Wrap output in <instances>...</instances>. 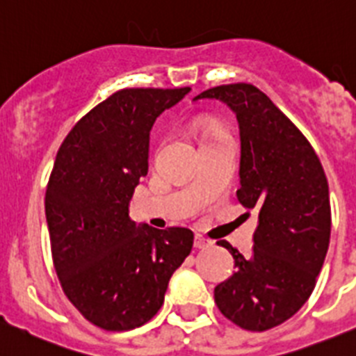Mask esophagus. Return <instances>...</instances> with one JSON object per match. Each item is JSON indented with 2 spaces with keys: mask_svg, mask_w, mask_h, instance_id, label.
<instances>
[{
  "mask_svg": "<svg viewBox=\"0 0 356 356\" xmlns=\"http://www.w3.org/2000/svg\"><path fill=\"white\" fill-rule=\"evenodd\" d=\"M207 245H211V241L204 238L202 235H195V248L204 249V248H207Z\"/></svg>",
  "mask_w": 356,
  "mask_h": 356,
  "instance_id": "34e87169",
  "label": "esophagus"
}]
</instances>
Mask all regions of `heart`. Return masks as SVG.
Listing matches in <instances>:
<instances>
[{"instance_id":"1","label":"heart","mask_w":356,"mask_h":356,"mask_svg":"<svg viewBox=\"0 0 356 356\" xmlns=\"http://www.w3.org/2000/svg\"><path fill=\"white\" fill-rule=\"evenodd\" d=\"M197 126L198 129H200L202 138H204V140H209V138L212 137H218V135L223 133V129L219 128V126H216L212 121H209V119H198Z\"/></svg>"}]
</instances>
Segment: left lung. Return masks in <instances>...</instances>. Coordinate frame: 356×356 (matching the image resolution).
Masks as SVG:
<instances>
[{"label": "left lung", "mask_w": 356, "mask_h": 356, "mask_svg": "<svg viewBox=\"0 0 356 356\" xmlns=\"http://www.w3.org/2000/svg\"><path fill=\"white\" fill-rule=\"evenodd\" d=\"M221 99L241 129L237 198L258 211L253 253L244 258L219 241L235 272L214 288V300L237 327L264 332L290 320L316 286L330 242L328 182L313 145L253 84L216 86L195 99Z\"/></svg>", "instance_id": "8db88e82"}]
</instances>
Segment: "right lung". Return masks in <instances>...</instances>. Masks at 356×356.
I'll return each mask as SVG.
<instances>
[{
  "mask_svg": "<svg viewBox=\"0 0 356 356\" xmlns=\"http://www.w3.org/2000/svg\"><path fill=\"white\" fill-rule=\"evenodd\" d=\"M188 91L121 89L73 126L56 156L45 193L56 274L79 313L103 330L147 323L193 248L188 228L137 227L128 214L147 175L152 124Z\"/></svg>",
  "mask_w": 356,
  "mask_h": 356,
  "instance_id": "1",
  "label": "right lung"
}]
</instances>
